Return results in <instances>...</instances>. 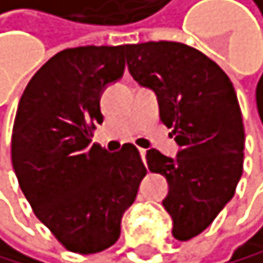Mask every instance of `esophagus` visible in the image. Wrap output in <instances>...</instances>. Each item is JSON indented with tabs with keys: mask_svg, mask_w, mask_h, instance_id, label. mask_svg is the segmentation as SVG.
I'll list each match as a JSON object with an SVG mask.
<instances>
[{
	"mask_svg": "<svg viewBox=\"0 0 263 263\" xmlns=\"http://www.w3.org/2000/svg\"><path fill=\"white\" fill-rule=\"evenodd\" d=\"M139 152H141V157H142V161L145 164V154H147V151H145V149H139Z\"/></svg>",
	"mask_w": 263,
	"mask_h": 263,
	"instance_id": "obj_1",
	"label": "esophagus"
}]
</instances>
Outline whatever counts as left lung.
I'll return each instance as SVG.
<instances>
[{
	"label": "left lung",
	"instance_id": "1",
	"mask_svg": "<svg viewBox=\"0 0 263 263\" xmlns=\"http://www.w3.org/2000/svg\"><path fill=\"white\" fill-rule=\"evenodd\" d=\"M124 49L130 76L156 92L161 121L180 147L176 159L156 149L145 159L169 182L162 205L172 235L189 240L234 197L242 176L246 134L235 89L219 64L187 44L149 41Z\"/></svg>",
	"mask_w": 263,
	"mask_h": 263
}]
</instances>
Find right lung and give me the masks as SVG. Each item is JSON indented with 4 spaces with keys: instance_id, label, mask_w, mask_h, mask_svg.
<instances>
[{
    "instance_id": "right-lung-1",
    "label": "right lung",
    "mask_w": 263,
    "mask_h": 263,
    "mask_svg": "<svg viewBox=\"0 0 263 263\" xmlns=\"http://www.w3.org/2000/svg\"><path fill=\"white\" fill-rule=\"evenodd\" d=\"M126 46H79L52 56L17 104L11 162L33 212L61 246L96 254L118 242L145 167L124 144L109 152L91 144L102 124L101 94L124 74Z\"/></svg>"
}]
</instances>
